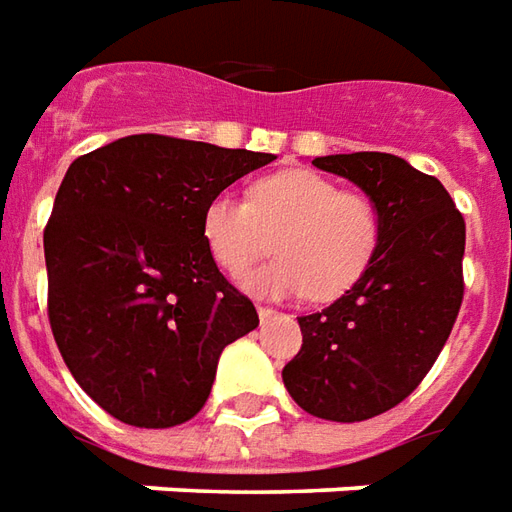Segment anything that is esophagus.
<instances>
[{"instance_id": "obj_1", "label": "esophagus", "mask_w": 512, "mask_h": 512, "mask_svg": "<svg viewBox=\"0 0 512 512\" xmlns=\"http://www.w3.org/2000/svg\"><path fill=\"white\" fill-rule=\"evenodd\" d=\"M256 311H259V320H262V322H267V320H273V317H278V311H275V308L259 306V308H256Z\"/></svg>"}]
</instances>
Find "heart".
I'll list each match as a JSON object with an SVG mask.
<instances>
[{"instance_id": "b5f03b06", "label": "heart", "mask_w": 512, "mask_h": 512, "mask_svg": "<svg viewBox=\"0 0 512 512\" xmlns=\"http://www.w3.org/2000/svg\"><path fill=\"white\" fill-rule=\"evenodd\" d=\"M204 239L215 264L239 275L275 248L281 259L242 278L267 297L303 295L328 303L350 292L378 256L386 217L361 190L317 170H281L253 184L250 198L215 195L204 209Z\"/></svg>"}]
</instances>
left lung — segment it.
Listing matches in <instances>:
<instances>
[{"instance_id": "8db88e82", "label": "left lung", "mask_w": 512, "mask_h": 512, "mask_svg": "<svg viewBox=\"0 0 512 512\" xmlns=\"http://www.w3.org/2000/svg\"><path fill=\"white\" fill-rule=\"evenodd\" d=\"M386 217L378 256L331 306L297 317L303 347L284 386L311 416L364 422L400 405L444 350L463 303L466 223L444 184L380 151L317 157Z\"/></svg>"}]
</instances>
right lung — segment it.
Masks as SVG:
<instances>
[{"instance_id": "right-lung-1", "label": "right lung", "mask_w": 512, "mask_h": 512, "mask_svg": "<svg viewBox=\"0 0 512 512\" xmlns=\"http://www.w3.org/2000/svg\"><path fill=\"white\" fill-rule=\"evenodd\" d=\"M273 154L129 134L71 162L43 228L54 342L74 380L134 427L204 408L223 347L259 325L217 270L206 204Z\"/></svg>"}]
</instances>
